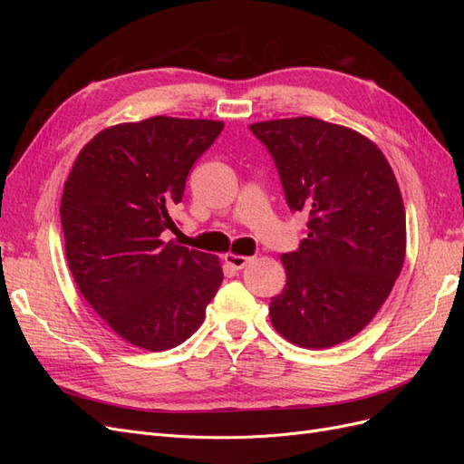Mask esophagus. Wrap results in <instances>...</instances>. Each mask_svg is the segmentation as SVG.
Segmentation results:
<instances>
[{"instance_id":"esophagus-1","label":"esophagus","mask_w":464,"mask_h":464,"mask_svg":"<svg viewBox=\"0 0 464 464\" xmlns=\"http://www.w3.org/2000/svg\"><path fill=\"white\" fill-rule=\"evenodd\" d=\"M224 261H227V265H230L234 271H240V269H244L247 263L254 261V257H246V256H237V254H227V256H224Z\"/></svg>"}]
</instances>
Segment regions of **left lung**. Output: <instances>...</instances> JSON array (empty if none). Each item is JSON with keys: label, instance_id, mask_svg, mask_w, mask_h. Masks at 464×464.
Segmentation results:
<instances>
[{"label": "left lung", "instance_id": "8db88e82", "mask_svg": "<svg viewBox=\"0 0 464 464\" xmlns=\"http://www.w3.org/2000/svg\"><path fill=\"white\" fill-rule=\"evenodd\" d=\"M269 149L286 203L307 236L280 257L286 286L271 298L275 331L302 348H329L375 317L402 269L406 215L392 168L372 139L310 116L251 123Z\"/></svg>", "mask_w": 464, "mask_h": 464}]
</instances>
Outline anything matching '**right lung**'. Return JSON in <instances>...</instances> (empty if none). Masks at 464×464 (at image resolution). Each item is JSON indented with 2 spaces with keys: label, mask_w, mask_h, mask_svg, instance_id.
<instances>
[{
  "label": "right lung",
  "mask_w": 464,
  "mask_h": 464,
  "mask_svg": "<svg viewBox=\"0 0 464 464\" xmlns=\"http://www.w3.org/2000/svg\"><path fill=\"white\" fill-rule=\"evenodd\" d=\"M224 128L154 116L110 125L81 149L65 181V257L82 298L133 346L160 353L201 327L220 283L217 256L164 242L193 162Z\"/></svg>",
  "instance_id": "add662e5"
}]
</instances>
